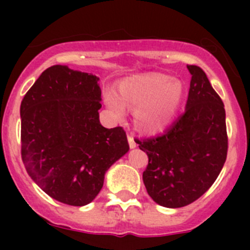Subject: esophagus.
Wrapping results in <instances>:
<instances>
[{
    "label": "esophagus",
    "mask_w": 250,
    "mask_h": 250,
    "mask_svg": "<svg viewBox=\"0 0 250 250\" xmlns=\"http://www.w3.org/2000/svg\"><path fill=\"white\" fill-rule=\"evenodd\" d=\"M127 141H129V146L131 147V149H134V147L136 146L135 140H134V138H132L131 135H127Z\"/></svg>",
    "instance_id": "34e87169"
}]
</instances>
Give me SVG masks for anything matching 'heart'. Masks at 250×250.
I'll list each match as a JSON object with an SVG mask.
<instances>
[{"label": "heart", "mask_w": 250, "mask_h": 250, "mask_svg": "<svg viewBox=\"0 0 250 250\" xmlns=\"http://www.w3.org/2000/svg\"><path fill=\"white\" fill-rule=\"evenodd\" d=\"M119 96L106 92L107 109L116 119H123L125 106L134 110L136 129L145 134H156L167 129L175 118L184 96V86L164 74L138 75L119 83Z\"/></svg>", "instance_id": "1"}]
</instances>
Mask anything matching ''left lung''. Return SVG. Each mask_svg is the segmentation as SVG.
<instances>
[{
	"instance_id": "left-lung-1",
	"label": "left lung",
	"mask_w": 250,
	"mask_h": 250,
	"mask_svg": "<svg viewBox=\"0 0 250 250\" xmlns=\"http://www.w3.org/2000/svg\"><path fill=\"white\" fill-rule=\"evenodd\" d=\"M191 75L184 114L161 135L139 140L149 164L145 188L156 204L182 208L199 199L224 167L228 151L224 104L199 66Z\"/></svg>"
}]
</instances>
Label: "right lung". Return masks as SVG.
Segmentation results:
<instances>
[{
  "label": "right lung",
  "mask_w": 250,
  "mask_h": 250,
  "mask_svg": "<svg viewBox=\"0 0 250 250\" xmlns=\"http://www.w3.org/2000/svg\"><path fill=\"white\" fill-rule=\"evenodd\" d=\"M99 77L55 65L21 103V155L31 179L52 199L83 207L100 193L105 173L129 151L123 127L106 129Z\"/></svg>",
  "instance_id": "add662e5"
}]
</instances>
